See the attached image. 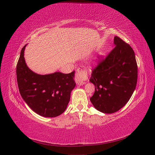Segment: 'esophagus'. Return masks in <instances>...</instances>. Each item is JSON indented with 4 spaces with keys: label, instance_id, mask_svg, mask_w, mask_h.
Returning <instances> with one entry per match:
<instances>
[{
    "label": "esophagus",
    "instance_id": "obj_1",
    "mask_svg": "<svg viewBox=\"0 0 155 155\" xmlns=\"http://www.w3.org/2000/svg\"><path fill=\"white\" fill-rule=\"evenodd\" d=\"M88 78V72L85 67H80L77 70L75 81L78 85H83L85 83Z\"/></svg>",
    "mask_w": 155,
    "mask_h": 155
}]
</instances>
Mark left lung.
<instances>
[{
    "instance_id": "left-lung-1",
    "label": "left lung",
    "mask_w": 155,
    "mask_h": 155,
    "mask_svg": "<svg viewBox=\"0 0 155 155\" xmlns=\"http://www.w3.org/2000/svg\"><path fill=\"white\" fill-rule=\"evenodd\" d=\"M114 43L116 46L105 58L99 59L90 79L95 86L90 100L97 110L107 114L117 112L128 102L138 79L134 50L117 36Z\"/></svg>"
}]
</instances>
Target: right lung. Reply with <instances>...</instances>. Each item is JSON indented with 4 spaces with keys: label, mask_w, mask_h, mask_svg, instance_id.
Listing matches in <instances>:
<instances>
[{
    "label": "right lung",
    "mask_w": 155,
    "mask_h": 155,
    "mask_svg": "<svg viewBox=\"0 0 155 155\" xmlns=\"http://www.w3.org/2000/svg\"><path fill=\"white\" fill-rule=\"evenodd\" d=\"M24 46L16 68L18 90L31 109L42 116L53 118L66 110L70 93L76 86L74 71L69 74L55 72L39 75L27 67Z\"/></svg>",
    "instance_id": "add662e5"
}]
</instances>
